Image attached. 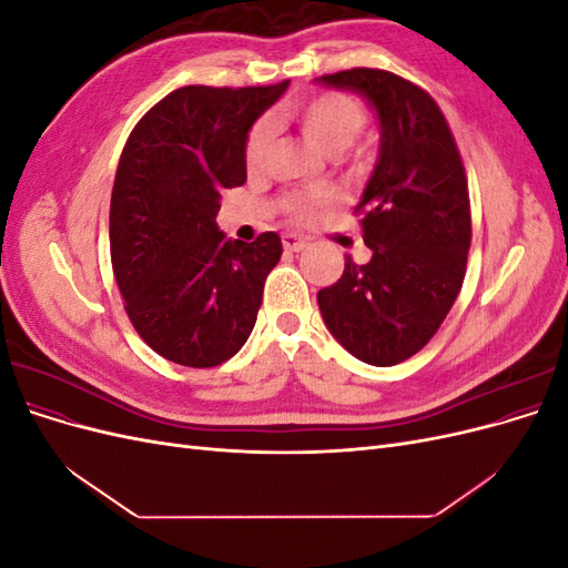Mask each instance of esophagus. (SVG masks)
<instances>
[{
  "label": "esophagus",
  "instance_id": "1",
  "mask_svg": "<svg viewBox=\"0 0 568 568\" xmlns=\"http://www.w3.org/2000/svg\"><path fill=\"white\" fill-rule=\"evenodd\" d=\"M282 244H284L286 251H303L307 246V239H303L298 234H284Z\"/></svg>",
  "mask_w": 568,
  "mask_h": 568
}]
</instances>
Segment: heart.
Returning a JSON list of instances; mask_svg holds the SVG:
<instances>
[{
	"label": "heart",
	"instance_id": "b5f03b06",
	"mask_svg": "<svg viewBox=\"0 0 568 568\" xmlns=\"http://www.w3.org/2000/svg\"><path fill=\"white\" fill-rule=\"evenodd\" d=\"M305 142H311L317 151L326 156H338L346 149H351L357 136L363 134L367 125V111L359 101L351 94L343 92H326L303 101V104L288 111ZM274 130L267 118L257 120L251 128L246 140V163L248 168L263 165L267 153L272 149ZM334 192L329 189H317V192H305L288 196V211L301 220H311L326 205L334 203Z\"/></svg>",
	"mask_w": 568,
	"mask_h": 568
}]
</instances>
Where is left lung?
Here are the masks:
<instances>
[{"label":"left lung","mask_w":568,"mask_h":568,"mask_svg":"<svg viewBox=\"0 0 568 568\" xmlns=\"http://www.w3.org/2000/svg\"><path fill=\"white\" fill-rule=\"evenodd\" d=\"M363 94L379 115V161L355 213L369 263L346 257L317 294L326 329L357 359L390 367L419 353L459 294L471 246L469 189L448 120L432 94L379 68L317 80Z\"/></svg>","instance_id":"left-lung-1"}]
</instances>
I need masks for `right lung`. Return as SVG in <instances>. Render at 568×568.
<instances>
[{
	"instance_id": "right-lung-1",
	"label": "right lung",
	"mask_w": 568,
	"mask_h": 568,
	"mask_svg": "<svg viewBox=\"0 0 568 568\" xmlns=\"http://www.w3.org/2000/svg\"><path fill=\"white\" fill-rule=\"evenodd\" d=\"M288 88L170 92L128 136L111 194V263L125 313L149 346L184 367L242 351L282 257L277 232L232 242L220 194L246 182V136Z\"/></svg>"
}]
</instances>
